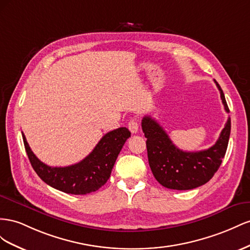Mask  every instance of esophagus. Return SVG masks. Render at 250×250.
Listing matches in <instances>:
<instances>
[{
  "label": "esophagus",
  "mask_w": 250,
  "mask_h": 250,
  "mask_svg": "<svg viewBox=\"0 0 250 250\" xmlns=\"http://www.w3.org/2000/svg\"><path fill=\"white\" fill-rule=\"evenodd\" d=\"M129 130L132 133H137L139 131V123H138V119L136 118H132L129 121Z\"/></svg>",
  "instance_id": "esophagus-1"
}]
</instances>
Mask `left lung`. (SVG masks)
Wrapping results in <instances>:
<instances>
[{
    "instance_id": "8db88e82",
    "label": "left lung",
    "mask_w": 250,
    "mask_h": 250,
    "mask_svg": "<svg viewBox=\"0 0 250 250\" xmlns=\"http://www.w3.org/2000/svg\"><path fill=\"white\" fill-rule=\"evenodd\" d=\"M220 91L224 109L229 113L222 89ZM146 138L148 165L156 180L170 189H192L208 182L219 169L224 158L230 135V118L228 117L220 137L212 146L199 152H184L169 139L167 132L151 116L141 121Z\"/></svg>"
}]
</instances>
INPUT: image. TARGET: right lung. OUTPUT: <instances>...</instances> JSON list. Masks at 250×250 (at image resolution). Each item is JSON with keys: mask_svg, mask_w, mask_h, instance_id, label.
I'll return each instance as SVG.
<instances>
[{"mask_svg": "<svg viewBox=\"0 0 250 250\" xmlns=\"http://www.w3.org/2000/svg\"><path fill=\"white\" fill-rule=\"evenodd\" d=\"M23 141L28 158L41 179L55 189L72 195H85L101 188L111 176L112 168L131 132L118 127L106 133L84 159L73 166L52 167L33 154L25 135Z\"/></svg>", "mask_w": 250, "mask_h": 250, "instance_id": "1", "label": "right lung"}]
</instances>
